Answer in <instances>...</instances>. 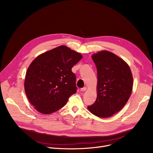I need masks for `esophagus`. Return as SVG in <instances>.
Here are the masks:
<instances>
[{
  "instance_id": "esophagus-1",
  "label": "esophagus",
  "mask_w": 153,
  "mask_h": 153,
  "mask_svg": "<svg viewBox=\"0 0 153 153\" xmlns=\"http://www.w3.org/2000/svg\"><path fill=\"white\" fill-rule=\"evenodd\" d=\"M86 89H87V87H84L81 88V91H82V92H84V91H86Z\"/></svg>"
}]
</instances>
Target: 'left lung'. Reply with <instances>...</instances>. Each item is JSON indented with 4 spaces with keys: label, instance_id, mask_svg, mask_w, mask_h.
<instances>
[{
    "label": "left lung",
    "instance_id": "obj_1",
    "mask_svg": "<svg viewBox=\"0 0 153 153\" xmlns=\"http://www.w3.org/2000/svg\"><path fill=\"white\" fill-rule=\"evenodd\" d=\"M97 71V96L89 110L94 115L107 118L121 110L129 99L133 76L128 64L115 54L102 51L92 55Z\"/></svg>",
    "mask_w": 153,
    "mask_h": 153
}]
</instances>
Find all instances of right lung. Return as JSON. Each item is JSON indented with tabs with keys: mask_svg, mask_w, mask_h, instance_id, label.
Here are the masks:
<instances>
[{
	"mask_svg": "<svg viewBox=\"0 0 153 153\" xmlns=\"http://www.w3.org/2000/svg\"><path fill=\"white\" fill-rule=\"evenodd\" d=\"M82 55L66 46H59L38 56L26 73L25 91L35 108L50 114L66 105L77 91L76 76L72 68Z\"/></svg>",
	"mask_w": 153,
	"mask_h": 153,
	"instance_id": "1",
	"label": "right lung"
}]
</instances>
